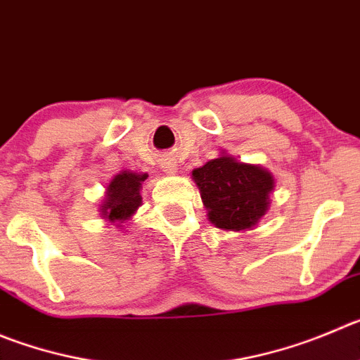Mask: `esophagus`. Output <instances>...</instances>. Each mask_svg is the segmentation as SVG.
Returning <instances> with one entry per match:
<instances>
[{
    "instance_id": "obj_1",
    "label": "esophagus",
    "mask_w": 360,
    "mask_h": 360,
    "mask_svg": "<svg viewBox=\"0 0 360 360\" xmlns=\"http://www.w3.org/2000/svg\"><path fill=\"white\" fill-rule=\"evenodd\" d=\"M165 172L170 174V176H176L177 165L176 163H165Z\"/></svg>"
}]
</instances>
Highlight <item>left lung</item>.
<instances>
[{
    "instance_id": "obj_1",
    "label": "left lung",
    "mask_w": 360,
    "mask_h": 360,
    "mask_svg": "<svg viewBox=\"0 0 360 360\" xmlns=\"http://www.w3.org/2000/svg\"><path fill=\"white\" fill-rule=\"evenodd\" d=\"M191 179L199 186L207 220L221 231H252L270 210L275 188L271 172L261 165L238 161L226 150L191 170Z\"/></svg>"
}]
</instances>
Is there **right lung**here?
<instances>
[{
    "mask_svg": "<svg viewBox=\"0 0 360 360\" xmlns=\"http://www.w3.org/2000/svg\"><path fill=\"white\" fill-rule=\"evenodd\" d=\"M147 179V174L122 170L115 174L104 191V199L99 206L103 220L113 224L115 227H124L126 221L133 218L142 206V183Z\"/></svg>",
    "mask_w": 360,
    "mask_h": 360,
    "instance_id": "1",
    "label": "right lung"
}]
</instances>
